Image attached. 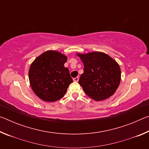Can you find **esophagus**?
<instances>
[{
	"instance_id": "34e87169",
	"label": "esophagus",
	"mask_w": 149,
	"mask_h": 149,
	"mask_svg": "<svg viewBox=\"0 0 149 149\" xmlns=\"http://www.w3.org/2000/svg\"><path fill=\"white\" fill-rule=\"evenodd\" d=\"M74 81H75V82H77L78 81H79V77H75V78H74Z\"/></svg>"
}]
</instances>
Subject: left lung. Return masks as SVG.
Instances as JSON below:
<instances>
[{"mask_svg": "<svg viewBox=\"0 0 149 149\" xmlns=\"http://www.w3.org/2000/svg\"><path fill=\"white\" fill-rule=\"evenodd\" d=\"M77 56L84 65L79 84L86 95L96 101L114 95L121 79L119 64L108 54L100 52L77 54Z\"/></svg>", "mask_w": 149, "mask_h": 149, "instance_id": "8db88e82", "label": "left lung"}]
</instances>
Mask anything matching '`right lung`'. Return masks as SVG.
I'll use <instances>...</instances> for the list:
<instances>
[{
    "instance_id": "1",
    "label": "right lung",
    "mask_w": 149,
    "mask_h": 149,
    "mask_svg": "<svg viewBox=\"0 0 149 149\" xmlns=\"http://www.w3.org/2000/svg\"><path fill=\"white\" fill-rule=\"evenodd\" d=\"M67 57L55 50L43 52L32 62L29 70L30 85L41 100L54 102L64 97L73 82L68 68Z\"/></svg>"
}]
</instances>
